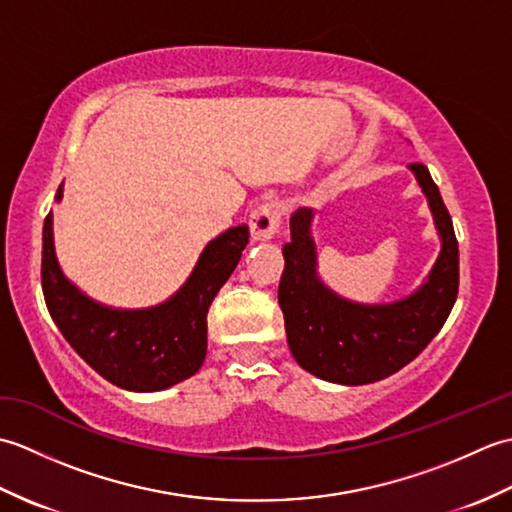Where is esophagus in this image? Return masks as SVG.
I'll list each match as a JSON object with an SVG mask.
<instances>
[{"label": "esophagus", "mask_w": 512, "mask_h": 512, "mask_svg": "<svg viewBox=\"0 0 512 512\" xmlns=\"http://www.w3.org/2000/svg\"><path fill=\"white\" fill-rule=\"evenodd\" d=\"M281 215H284V206L277 200H270L259 206L250 215V237L255 242H268V239H273L279 231Z\"/></svg>", "instance_id": "1"}]
</instances>
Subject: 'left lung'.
I'll list each match as a JSON object with an SVG mask.
<instances>
[{
	"instance_id": "8db88e82",
	"label": "left lung",
	"mask_w": 512,
	"mask_h": 512,
	"mask_svg": "<svg viewBox=\"0 0 512 512\" xmlns=\"http://www.w3.org/2000/svg\"><path fill=\"white\" fill-rule=\"evenodd\" d=\"M409 169L429 202L440 253L427 279L398 301L358 303L336 295L317 273L312 209L303 206L290 217L279 306L295 361L328 383L367 385L396 374L431 343L458 299L460 255L451 215L429 169L418 162Z\"/></svg>"
}]
</instances>
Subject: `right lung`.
Returning <instances> with one entry per match:
<instances>
[{"label": "right lung", "mask_w": 512, "mask_h": 512, "mask_svg": "<svg viewBox=\"0 0 512 512\" xmlns=\"http://www.w3.org/2000/svg\"><path fill=\"white\" fill-rule=\"evenodd\" d=\"M63 184L54 200L61 202ZM248 244V226L226 228L200 253L187 281L158 306L112 308L63 275L52 211L43 222L41 286L52 321L74 352L112 385L162 391L191 378L206 356V312Z\"/></svg>", "instance_id": "1"}]
</instances>
